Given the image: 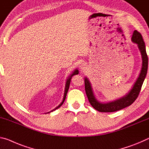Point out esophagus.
I'll list each match as a JSON object with an SVG mask.
<instances>
[{
    "instance_id": "1",
    "label": "esophagus",
    "mask_w": 149,
    "mask_h": 149,
    "mask_svg": "<svg viewBox=\"0 0 149 149\" xmlns=\"http://www.w3.org/2000/svg\"><path fill=\"white\" fill-rule=\"evenodd\" d=\"M80 69L82 70V71H84V70L86 69V65H85L84 63L83 64H81L80 65Z\"/></svg>"
}]
</instances>
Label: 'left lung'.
I'll list each match as a JSON object with an SVG mask.
<instances>
[{
  "mask_svg": "<svg viewBox=\"0 0 149 149\" xmlns=\"http://www.w3.org/2000/svg\"><path fill=\"white\" fill-rule=\"evenodd\" d=\"M131 40H132L133 42L136 43L138 45V47L139 49L141 55H142L143 65L139 77H138L135 83L133 85V88L131 90L129 94H127L125 96H124L122 98L119 99L116 101L109 102L108 104L100 103L95 98L88 79L87 78L84 79L85 91H86L88 99V101L91 103V106L97 111L100 112H113L120 110V109L125 108L126 107L132 104L135 101V100L137 98L139 94L140 93L141 87H142L144 80L145 79L147 72L148 56L147 52H146L145 45L143 38L139 31L136 30L134 31Z\"/></svg>",
  "mask_w": 149,
  "mask_h": 149,
  "instance_id": "left-lung-1",
  "label": "left lung"
}]
</instances>
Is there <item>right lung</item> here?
Returning a JSON list of instances; mask_svg holds the SVG:
<instances>
[{
  "mask_svg": "<svg viewBox=\"0 0 149 149\" xmlns=\"http://www.w3.org/2000/svg\"><path fill=\"white\" fill-rule=\"evenodd\" d=\"M79 74V71H78V70H75L74 72H73V73L72 74V75H70V77H69V79H67V82H66V86H65V93H64V97H63V101H62V102L59 105H58V106L57 107V108H55L54 109H53V110H52V111H54V110H55V109H57V108H60L61 106H62V104H63V102H65V98H66V96H67V92H68V90H69V85H70V79H71V78H72V77L73 76V75H74V74ZM48 113H49V112H48Z\"/></svg>",
  "mask_w": 149,
  "mask_h": 149,
  "instance_id": "right-lung-1",
  "label": "right lung"
}]
</instances>
